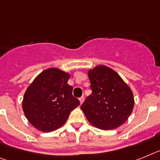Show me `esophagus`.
<instances>
[{
	"label": "esophagus",
	"instance_id": "obj_1",
	"mask_svg": "<svg viewBox=\"0 0 160 160\" xmlns=\"http://www.w3.org/2000/svg\"><path fill=\"white\" fill-rule=\"evenodd\" d=\"M84 97H81L80 98V99H79V101H80V105H81V104H83V102H84Z\"/></svg>",
	"mask_w": 160,
	"mask_h": 160
}]
</instances>
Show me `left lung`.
<instances>
[{
  "mask_svg": "<svg viewBox=\"0 0 160 160\" xmlns=\"http://www.w3.org/2000/svg\"><path fill=\"white\" fill-rule=\"evenodd\" d=\"M91 95L81 105L90 124L101 130H113L126 122L134 105L133 92L113 69L98 65L89 69Z\"/></svg>",
  "mask_w": 160,
  "mask_h": 160,
  "instance_id": "8db88e82",
  "label": "left lung"
}]
</instances>
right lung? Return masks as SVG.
<instances>
[{
	"mask_svg": "<svg viewBox=\"0 0 160 160\" xmlns=\"http://www.w3.org/2000/svg\"><path fill=\"white\" fill-rule=\"evenodd\" d=\"M70 75L56 68H47L30 84L22 100V109L30 124L42 132L61 127L80 101L68 84Z\"/></svg>",
	"mask_w": 160,
	"mask_h": 160,
	"instance_id": "right-lung-1",
	"label": "right lung"
}]
</instances>
